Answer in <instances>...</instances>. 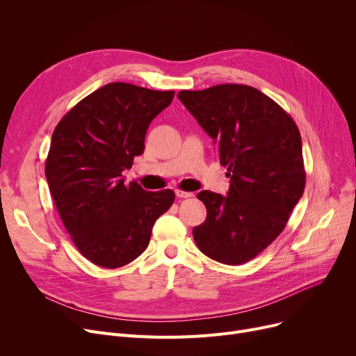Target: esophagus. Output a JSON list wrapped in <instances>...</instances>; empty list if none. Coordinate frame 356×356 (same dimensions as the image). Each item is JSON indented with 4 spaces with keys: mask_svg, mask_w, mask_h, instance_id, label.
Segmentation results:
<instances>
[{
    "mask_svg": "<svg viewBox=\"0 0 356 356\" xmlns=\"http://www.w3.org/2000/svg\"><path fill=\"white\" fill-rule=\"evenodd\" d=\"M176 196L177 197H192L193 196V193L192 192H183V191H176Z\"/></svg>",
    "mask_w": 356,
    "mask_h": 356,
    "instance_id": "1",
    "label": "esophagus"
}]
</instances>
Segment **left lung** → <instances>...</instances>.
I'll list each match as a JSON object with an SVG mask.
<instances>
[{"label":"left lung","instance_id":"obj_1","mask_svg":"<svg viewBox=\"0 0 356 356\" xmlns=\"http://www.w3.org/2000/svg\"><path fill=\"white\" fill-rule=\"evenodd\" d=\"M177 98L213 138L231 177L227 196L197 193L207 220L193 228L196 245L218 263L244 264L283 232L305 192L300 131L282 106L248 85L180 90Z\"/></svg>","mask_w":356,"mask_h":356}]
</instances>
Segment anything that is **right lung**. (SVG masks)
I'll return each instance as SVG.
<instances>
[{"instance_id": "add662e5", "label": "right lung", "mask_w": 356, "mask_h": 356, "mask_svg": "<svg viewBox=\"0 0 356 356\" xmlns=\"http://www.w3.org/2000/svg\"><path fill=\"white\" fill-rule=\"evenodd\" d=\"M175 90L108 83L56 125L44 164L49 189L73 244L90 263L118 268L148 247L154 222L175 202L170 189L145 192L122 172L144 152L149 122Z\"/></svg>"}]
</instances>
